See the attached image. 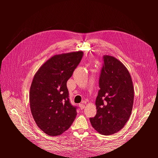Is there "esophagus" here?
Listing matches in <instances>:
<instances>
[{"mask_svg":"<svg viewBox=\"0 0 158 158\" xmlns=\"http://www.w3.org/2000/svg\"><path fill=\"white\" fill-rule=\"evenodd\" d=\"M79 107H80V109H84L85 108V105L84 103H80Z\"/></svg>","mask_w":158,"mask_h":158,"instance_id":"obj_1","label":"esophagus"}]
</instances>
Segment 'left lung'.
I'll use <instances>...</instances> for the list:
<instances>
[{
	"mask_svg": "<svg viewBox=\"0 0 158 158\" xmlns=\"http://www.w3.org/2000/svg\"><path fill=\"white\" fill-rule=\"evenodd\" d=\"M95 100L97 113L90 118L93 128L103 135L118 132L130 118L134 102V87L130 73L120 60L104 55Z\"/></svg>",
	"mask_w": 158,
	"mask_h": 158,
	"instance_id": "obj_1",
	"label": "left lung"
}]
</instances>
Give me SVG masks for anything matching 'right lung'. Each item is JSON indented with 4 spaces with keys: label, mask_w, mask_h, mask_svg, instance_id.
<instances>
[{
    "label": "right lung",
    "mask_w": 158,
    "mask_h": 158,
    "mask_svg": "<svg viewBox=\"0 0 158 158\" xmlns=\"http://www.w3.org/2000/svg\"><path fill=\"white\" fill-rule=\"evenodd\" d=\"M82 51L52 56L36 72L30 87L33 119L47 135H60L76 118V108L69 102L66 82L82 58Z\"/></svg>",
    "instance_id": "right-lung-1"
}]
</instances>
